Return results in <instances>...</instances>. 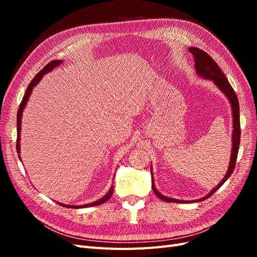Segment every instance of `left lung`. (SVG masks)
Wrapping results in <instances>:
<instances>
[{"label": "left lung", "mask_w": 257, "mask_h": 257, "mask_svg": "<svg viewBox=\"0 0 257 257\" xmlns=\"http://www.w3.org/2000/svg\"><path fill=\"white\" fill-rule=\"evenodd\" d=\"M189 51L193 54L194 61H195V69L196 73L203 77L205 79H209L213 81V83L219 88L223 93L224 95L226 96L229 100V103L231 105V111H232V126H234V130H232V147H231V154H230V160H229V166L227 169V173L223 178V180L217 184L213 190H211L207 196L194 200V201H203L210 196L214 194L217 190H219L221 186L224 184V182L227 180V179L231 176L232 172H234L235 166H236V161H237V155H238V150H239V145H240V116H239V102H238V97L236 95V92L234 89L231 88L230 83L228 82L227 78L225 77L223 72L221 71V68L219 67L214 60L209 56L207 52L204 50H201L196 47H190ZM151 176H152V168H151ZM152 190L155 193L159 198L162 200H165L167 203H191V201H186V200H178L175 198H170L166 197L157 190L153 182V176H152Z\"/></svg>", "instance_id": "obj_1"}]
</instances>
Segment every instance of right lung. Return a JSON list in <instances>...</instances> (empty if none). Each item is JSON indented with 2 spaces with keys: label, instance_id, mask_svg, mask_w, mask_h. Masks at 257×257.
<instances>
[{
  "label": "right lung",
  "instance_id": "1",
  "mask_svg": "<svg viewBox=\"0 0 257 257\" xmlns=\"http://www.w3.org/2000/svg\"><path fill=\"white\" fill-rule=\"evenodd\" d=\"M62 62H63L62 60H61V61H60V60H53V61H51L50 63H48L47 65H46L40 73L36 74V76L32 79V81H31L30 84L28 85V89H27V91H26V94H25V96H23V98H22V100H21L20 106H19V109H18V112H17V145H16V146H17V152H18V153H20V132H21V116H22V111H23V109H25V107H26V105H27V103H28V100H29V97H30V95H31V93H32V90H33V88L35 87V85L41 81V79L43 78V76H44L45 74H47L48 72L52 71V69H53L54 67L59 66V65L62 63ZM18 157H19V159L21 160L20 155H18ZM112 193H113V186L111 185L109 191H108V193L106 194V195H105L104 197L100 198V199L94 201V203L87 204V205H82V206H71V205H64V204H61V203H58V204L61 205L62 207H65V208H74V209L87 208V207H94V206H97V205L104 204L105 201H107L108 199H109V198L111 197Z\"/></svg>",
  "mask_w": 257,
  "mask_h": 257
}]
</instances>
